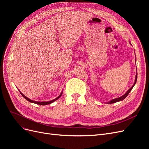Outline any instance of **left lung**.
I'll use <instances>...</instances> for the list:
<instances>
[{"label":"left lung","instance_id":"8db88e82","mask_svg":"<svg viewBox=\"0 0 149 149\" xmlns=\"http://www.w3.org/2000/svg\"><path fill=\"white\" fill-rule=\"evenodd\" d=\"M131 45V44H130ZM135 55H136V54H135ZM137 69H136V78H135V81H134V84L132 85V86L130 88L128 91L126 92L123 96H120V97H118V98H115V99H113V100H111V101H109V102H107L106 103L107 104H112V103H115V102H119V101H123V100H124V99L127 97V96H128V94H129V93L131 91V90L132 89V88H134V86H135V84H136V81H137Z\"/></svg>","mask_w":149,"mask_h":149}]
</instances>
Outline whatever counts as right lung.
I'll return each mask as SVG.
<instances>
[{
	"instance_id": "add662e5",
	"label": "right lung",
	"mask_w": 149,
	"mask_h": 149,
	"mask_svg": "<svg viewBox=\"0 0 149 149\" xmlns=\"http://www.w3.org/2000/svg\"><path fill=\"white\" fill-rule=\"evenodd\" d=\"M19 92L20 93V94H22V96H23L25 100H27L28 101H29V102H32V103H35V104H39V105H42V106H45V105H47V104H51V103H52V102H53L54 101H55L56 100H57L58 98H60V97H61V96L62 95V94H63V90H62V91L61 92V93H60V94L59 96H58L57 97H56L55 99H54V100H51V101H33V100H30V99H29V97H27L26 96H25L24 94L22 93L20 90L19 89Z\"/></svg>"
}]
</instances>
